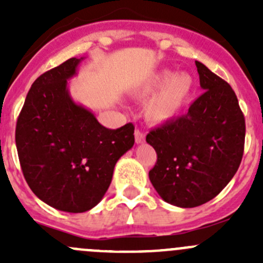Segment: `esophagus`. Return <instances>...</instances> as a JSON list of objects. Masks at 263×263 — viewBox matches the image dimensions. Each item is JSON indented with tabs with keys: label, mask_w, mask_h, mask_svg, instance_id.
Here are the masks:
<instances>
[{
	"label": "esophagus",
	"mask_w": 263,
	"mask_h": 263,
	"mask_svg": "<svg viewBox=\"0 0 263 263\" xmlns=\"http://www.w3.org/2000/svg\"><path fill=\"white\" fill-rule=\"evenodd\" d=\"M135 141H136V144H144L145 142V135L140 129L135 131Z\"/></svg>",
	"instance_id": "1"
}]
</instances>
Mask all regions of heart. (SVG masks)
Listing matches in <instances>:
<instances>
[{"label": "heart", "instance_id": "obj_1", "mask_svg": "<svg viewBox=\"0 0 263 263\" xmlns=\"http://www.w3.org/2000/svg\"><path fill=\"white\" fill-rule=\"evenodd\" d=\"M195 80L187 72L176 73L164 68L150 73L132 89L137 100H147L145 105V118L150 123L163 124L171 122L179 115L193 92Z\"/></svg>", "mask_w": 263, "mask_h": 263}]
</instances>
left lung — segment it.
Here are the masks:
<instances>
[{
  "instance_id": "left-lung-1",
  "label": "left lung",
  "mask_w": 263,
  "mask_h": 263,
  "mask_svg": "<svg viewBox=\"0 0 263 263\" xmlns=\"http://www.w3.org/2000/svg\"><path fill=\"white\" fill-rule=\"evenodd\" d=\"M203 94L185 115L148 132L158 160L148 172L165 202L183 209L216 197L237 173L246 122L230 85L196 61Z\"/></svg>"
}]
</instances>
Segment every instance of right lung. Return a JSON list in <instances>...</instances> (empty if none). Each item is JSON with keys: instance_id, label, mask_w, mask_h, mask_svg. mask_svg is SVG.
Wrapping results in <instances>:
<instances>
[{"instance_id": "obj_1", "label": "right lung", "mask_w": 263, "mask_h": 263, "mask_svg": "<svg viewBox=\"0 0 263 263\" xmlns=\"http://www.w3.org/2000/svg\"><path fill=\"white\" fill-rule=\"evenodd\" d=\"M81 58H70L31 85L17 118L16 148L34 195L66 213H85L102 201L116 163L135 144V127L102 126L70 95L68 80Z\"/></svg>"}]
</instances>
